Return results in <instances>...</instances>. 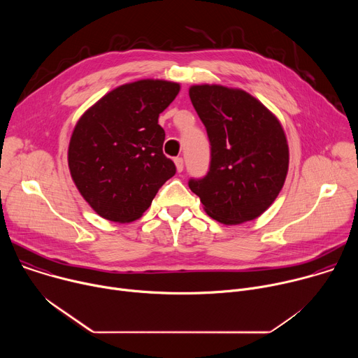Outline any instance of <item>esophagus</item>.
Wrapping results in <instances>:
<instances>
[{"label": "esophagus", "instance_id": "34e87169", "mask_svg": "<svg viewBox=\"0 0 358 358\" xmlns=\"http://www.w3.org/2000/svg\"><path fill=\"white\" fill-rule=\"evenodd\" d=\"M174 163H176V169H177V171H178V173H181V171L184 170V160H182L181 157H177V159L174 160Z\"/></svg>", "mask_w": 358, "mask_h": 358}]
</instances>
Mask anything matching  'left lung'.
<instances>
[{"mask_svg": "<svg viewBox=\"0 0 358 358\" xmlns=\"http://www.w3.org/2000/svg\"><path fill=\"white\" fill-rule=\"evenodd\" d=\"M192 106L211 143V166L188 182L215 221L238 225L261 217L278 198L289 170V145L279 119L238 87L192 85Z\"/></svg>", "mask_w": 358, "mask_h": 358, "instance_id": "8db88e82", "label": "left lung"}]
</instances>
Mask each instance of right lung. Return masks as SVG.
<instances>
[{
  "label": "right lung",
  "mask_w": 358,
  "mask_h": 358,
  "mask_svg": "<svg viewBox=\"0 0 358 358\" xmlns=\"http://www.w3.org/2000/svg\"><path fill=\"white\" fill-rule=\"evenodd\" d=\"M180 89L163 79L130 82L100 97L76 122L68 147L71 177L101 218L138 220L176 174L163 155L166 133L159 116Z\"/></svg>",
  "instance_id": "obj_1"
}]
</instances>
